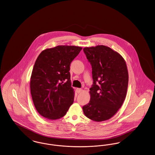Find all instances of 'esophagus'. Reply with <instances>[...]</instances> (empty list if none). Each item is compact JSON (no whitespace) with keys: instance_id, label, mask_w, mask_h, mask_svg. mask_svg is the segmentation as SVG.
Returning <instances> with one entry per match:
<instances>
[{"instance_id":"1","label":"esophagus","mask_w":155,"mask_h":155,"mask_svg":"<svg viewBox=\"0 0 155 155\" xmlns=\"http://www.w3.org/2000/svg\"><path fill=\"white\" fill-rule=\"evenodd\" d=\"M76 91H77V92L78 94H81V92H82V89L81 88H77Z\"/></svg>"}]
</instances>
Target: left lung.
Listing matches in <instances>:
<instances>
[{
    "mask_svg": "<svg viewBox=\"0 0 155 155\" xmlns=\"http://www.w3.org/2000/svg\"><path fill=\"white\" fill-rule=\"evenodd\" d=\"M83 50L91 64L94 80L89 89L90 101L82 107L83 112L91 120H107L125 100L128 82L126 62L119 53L104 45L85 47Z\"/></svg>",
    "mask_w": 155,
    "mask_h": 155,
    "instance_id": "left-lung-1",
    "label": "left lung"
}]
</instances>
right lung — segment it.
I'll return each instance as SVG.
<instances>
[{"label": "right lung", "mask_w": 155, "mask_h": 155, "mask_svg": "<svg viewBox=\"0 0 155 155\" xmlns=\"http://www.w3.org/2000/svg\"><path fill=\"white\" fill-rule=\"evenodd\" d=\"M82 48L59 45L39 54L33 68L30 89L37 111L49 120H58L66 114L73 103L70 66Z\"/></svg>", "instance_id": "obj_1"}]
</instances>
